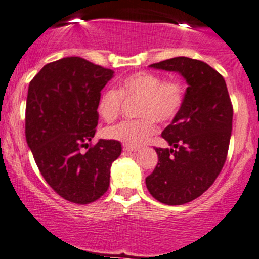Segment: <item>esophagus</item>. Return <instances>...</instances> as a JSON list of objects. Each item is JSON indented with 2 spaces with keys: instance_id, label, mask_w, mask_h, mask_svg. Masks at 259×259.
<instances>
[{
  "instance_id": "1",
  "label": "esophagus",
  "mask_w": 259,
  "mask_h": 259,
  "mask_svg": "<svg viewBox=\"0 0 259 259\" xmlns=\"http://www.w3.org/2000/svg\"><path fill=\"white\" fill-rule=\"evenodd\" d=\"M139 149H140V147H135V146H129V145H124V150H125V151H130V152L139 151Z\"/></svg>"
}]
</instances>
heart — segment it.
I'll return each mask as SVG.
<instances>
[{"label":"heart","mask_w":259,"mask_h":259,"mask_svg":"<svg viewBox=\"0 0 259 259\" xmlns=\"http://www.w3.org/2000/svg\"><path fill=\"white\" fill-rule=\"evenodd\" d=\"M123 98H138L136 119H126L104 129L108 139L139 147L157 132L158 123H169L183 109L187 88L180 78H166L157 73L139 71L126 76L115 88H106L99 95L97 112L110 121L119 115Z\"/></svg>","instance_id":"b5f03b06"}]
</instances>
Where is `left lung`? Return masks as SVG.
<instances>
[{
	"mask_svg": "<svg viewBox=\"0 0 259 259\" xmlns=\"http://www.w3.org/2000/svg\"><path fill=\"white\" fill-rule=\"evenodd\" d=\"M151 67L180 72L188 83L183 109L162 132L171 149L156 147L157 166L146 177L156 200L182 205L200 197L220 175L229 151L234 108L225 79L206 62L180 56Z\"/></svg>",
	"mask_w": 259,
	"mask_h": 259,
	"instance_id": "1",
	"label": "left lung"
}]
</instances>
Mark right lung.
<instances>
[{
	"instance_id": "1",
	"label": "right lung",
	"mask_w": 259,
	"mask_h": 259,
	"mask_svg": "<svg viewBox=\"0 0 259 259\" xmlns=\"http://www.w3.org/2000/svg\"><path fill=\"white\" fill-rule=\"evenodd\" d=\"M114 71L78 56L45 65L28 88L25 139L47 183L65 200L90 204L108 190L116 140L92 145L97 102Z\"/></svg>"
}]
</instances>
